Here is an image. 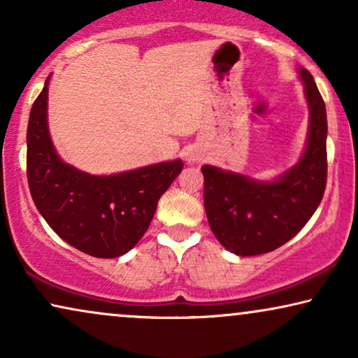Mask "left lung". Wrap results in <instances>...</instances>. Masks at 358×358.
<instances>
[{
  "instance_id": "left-lung-1",
  "label": "left lung",
  "mask_w": 358,
  "mask_h": 358,
  "mask_svg": "<svg viewBox=\"0 0 358 358\" xmlns=\"http://www.w3.org/2000/svg\"><path fill=\"white\" fill-rule=\"evenodd\" d=\"M310 106L305 155L295 168L273 182L202 166L203 205L210 228L228 251L238 256L271 252L300 233L316 212L327 180L324 101L311 73L301 68Z\"/></svg>"
}]
</instances>
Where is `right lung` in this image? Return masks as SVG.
Here are the masks:
<instances>
[{
  "label": "right lung",
  "mask_w": 358,
  "mask_h": 358,
  "mask_svg": "<svg viewBox=\"0 0 358 358\" xmlns=\"http://www.w3.org/2000/svg\"><path fill=\"white\" fill-rule=\"evenodd\" d=\"M45 86L27 125V182L53 231L92 257L129 252L148 229L158 200L180 174V159L112 176H91L63 163L47 127Z\"/></svg>",
  "instance_id": "1"
}]
</instances>
